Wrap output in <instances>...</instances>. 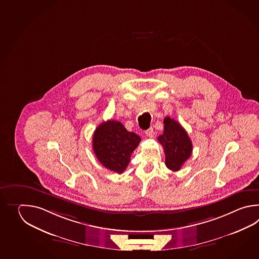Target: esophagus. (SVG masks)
Wrapping results in <instances>:
<instances>
[{
  "instance_id": "obj_1",
  "label": "esophagus",
  "mask_w": 259,
  "mask_h": 259,
  "mask_svg": "<svg viewBox=\"0 0 259 259\" xmlns=\"http://www.w3.org/2000/svg\"><path fill=\"white\" fill-rule=\"evenodd\" d=\"M145 134H146V136H147V137H154V128H153V127H150V128H148L147 131H145Z\"/></svg>"
}]
</instances>
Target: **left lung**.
I'll use <instances>...</instances> for the list:
<instances>
[{
    "label": "left lung",
    "mask_w": 259,
    "mask_h": 259,
    "mask_svg": "<svg viewBox=\"0 0 259 259\" xmlns=\"http://www.w3.org/2000/svg\"><path fill=\"white\" fill-rule=\"evenodd\" d=\"M164 133L158 137L165 152V164L172 171L181 169L193 152V143L182 125L166 116L164 119Z\"/></svg>",
    "instance_id": "obj_1"
}]
</instances>
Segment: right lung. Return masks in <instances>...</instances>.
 Listing matches in <instances>:
<instances>
[{
    "label": "right lung",
    "instance_id": "1",
    "mask_svg": "<svg viewBox=\"0 0 259 259\" xmlns=\"http://www.w3.org/2000/svg\"><path fill=\"white\" fill-rule=\"evenodd\" d=\"M141 137L127 132L123 124L107 120L96 127L93 138V149L100 163L118 174L127 168L131 155L137 148Z\"/></svg>",
    "mask_w": 259,
    "mask_h": 259
}]
</instances>
